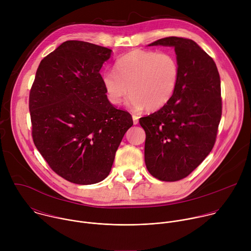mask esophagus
Returning a JSON list of instances; mask_svg holds the SVG:
<instances>
[{
  "mask_svg": "<svg viewBox=\"0 0 251 251\" xmlns=\"http://www.w3.org/2000/svg\"><path fill=\"white\" fill-rule=\"evenodd\" d=\"M132 118H133L134 125H137L139 123V117L137 115H132Z\"/></svg>",
  "mask_w": 251,
  "mask_h": 251,
  "instance_id": "34e87169",
  "label": "esophagus"
}]
</instances>
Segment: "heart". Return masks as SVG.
I'll use <instances>...</instances> for the list:
<instances>
[{
  "label": "heart",
  "mask_w": 251,
  "mask_h": 251,
  "mask_svg": "<svg viewBox=\"0 0 251 251\" xmlns=\"http://www.w3.org/2000/svg\"><path fill=\"white\" fill-rule=\"evenodd\" d=\"M178 77L180 67L174 54L133 50L115 61L114 73L102 75V84L113 105L121 104L130 92L127 104L131 109L157 111L172 99Z\"/></svg>",
  "instance_id": "1"
}]
</instances>
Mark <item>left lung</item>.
<instances>
[{"label": "left lung", "instance_id": "obj_1", "mask_svg": "<svg viewBox=\"0 0 251 251\" xmlns=\"http://www.w3.org/2000/svg\"><path fill=\"white\" fill-rule=\"evenodd\" d=\"M173 47L180 77L172 99L140 118L145 130V163L160 181L189 176L210 153L222 117L221 79L213 59L194 41L169 37L150 45Z\"/></svg>", "mask_w": 251, "mask_h": 251}]
</instances>
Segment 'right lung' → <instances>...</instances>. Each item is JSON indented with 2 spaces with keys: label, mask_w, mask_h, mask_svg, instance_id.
<instances>
[{
  "label": "right lung",
  "mask_w": 251,
  "mask_h": 251,
  "mask_svg": "<svg viewBox=\"0 0 251 251\" xmlns=\"http://www.w3.org/2000/svg\"><path fill=\"white\" fill-rule=\"evenodd\" d=\"M111 53L86 42H64L41 61L29 92L34 145L53 172L74 184L103 181L133 125L102 84L99 71Z\"/></svg>",
  "instance_id": "right-lung-1"
}]
</instances>
